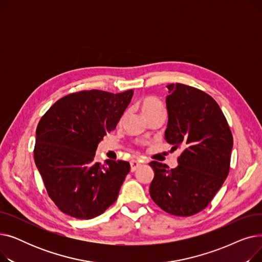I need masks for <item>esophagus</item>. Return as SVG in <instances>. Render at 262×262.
I'll list each match as a JSON object with an SVG mask.
<instances>
[{
	"label": "esophagus",
	"instance_id": "34e87169",
	"mask_svg": "<svg viewBox=\"0 0 262 262\" xmlns=\"http://www.w3.org/2000/svg\"><path fill=\"white\" fill-rule=\"evenodd\" d=\"M140 166H141V163H140L139 161H137V160H132V161H130V171H132V172L136 171V170L138 169Z\"/></svg>",
	"mask_w": 262,
	"mask_h": 262
}]
</instances>
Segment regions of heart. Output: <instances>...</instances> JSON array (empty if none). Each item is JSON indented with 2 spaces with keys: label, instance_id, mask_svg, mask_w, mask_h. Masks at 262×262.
Masks as SVG:
<instances>
[{
  "label": "heart",
  "instance_id": "b5f03b06",
  "mask_svg": "<svg viewBox=\"0 0 262 262\" xmlns=\"http://www.w3.org/2000/svg\"><path fill=\"white\" fill-rule=\"evenodd\" d=\"M140 109L143 114V116H147L149 114H153L157 110H162L163 105L160 101H158L155 98H145L140 103Z\"/></svg>",
  "mask_w": 262,
  "mask_h": 262
}]
</instances>
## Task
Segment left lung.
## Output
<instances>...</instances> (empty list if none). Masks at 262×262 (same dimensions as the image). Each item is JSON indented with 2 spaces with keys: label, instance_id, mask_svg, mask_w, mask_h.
Returning a JSON list of instances; mask_svg holds the SVG:
<instances>
[{
  "label": "left lung",
  "instance_id": "obj_1",
  "mask_svg": "<svg viewBox=\"0 0 262 262\" xmlns=\"http://www.w3.org/2000/svg\"><path fill=\"white\" fill-rule=\"evenodd\" d=\"M164 139L183 148L178 166L149 162L152 200L166 212L189 216L207 207L229 172L233 139L226 118L211 96L183 84L167 86Z\"/></svg>",
  "mask_w": 262,
  "mask_h": 262
}]
</instances>
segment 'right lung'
Returning <instances> with one entry per match:
<instances>
[{"instance_id": "right-lung-1", "label": "right lung", "mask_w": 262, "mask_h": 262, "mask_svg": "<svg viewBox=\"0 0 262 262\" xmlns=\"http://www.w3.org/2000/svg\"><path fill=\"white\" fill-rule=\"evenodd\" d=\"M134 91H80L63 96L41 118L34 159L48 194L63 213L89 220L119 195L129 162L94 160L103 137L114 130Z\"/></svg>"}]
</instances>
